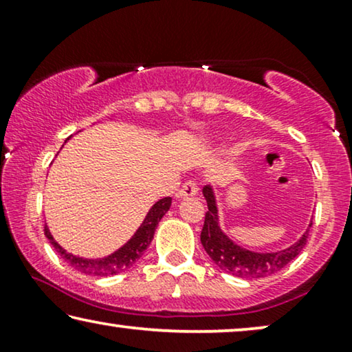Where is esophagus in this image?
<instances>
[{
    "mask_svg": "<svg viewBox=\"0 0 352 352\" xmlns=\"http://www.w3.org/2000/svg\"><path fill=\"white\" fill-rule=\"evenodd\" d=\"M199 194V184L195 181H187L184 186L177 190V199H184V197H194Z\"/></svg>",
    "mask_w": 352,
    "mask_h": 352,
    "instance_id": "esophagus-1",
    "label": "esophagus"
}]
</instances>
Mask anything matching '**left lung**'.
Returning a JSON list of instances; mask_svg holds the SVG:
<instances>
[{
  "mask_svg": "<svg viewBox=\"0 0 352 352\" xmlns=\"http://www.w3.org/2000/svg\"><path fill=\"white\" fill-rule=\"evenodd\" d=\"M204 195L206 199V204H208V211L205 213V223L200 234V240L205 252L208 253V256L223 271L242 278L267 277L285 267L305 248L307 237H309V229L306 230L305 235L295 245H292L290 248L278 253H254L250 252V250L237 247V245L230 242L221 232L218 226V213H216L214 197L208 186L204 189ZM309 228H312V223L309 224Z\"/></svg>",
  "mask_w": 352,
  "mask_h": 352,
  "instance_id": "obj_1",
  "label": "left lung"
}]
</instances>
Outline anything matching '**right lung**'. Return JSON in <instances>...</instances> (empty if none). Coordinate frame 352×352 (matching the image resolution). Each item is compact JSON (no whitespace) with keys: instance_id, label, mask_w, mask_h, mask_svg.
Wrapping results in <instances>:
<instances>
[{"instance_id":"obj_1","label":"right lung","mask_w":352,"mask_h":352,"mask_svg":"<svg viewBox=\"0 0 352 352\" xmlns=\"http://www.w3.org/2000/svg\"><path fill=\"white\" fill-rule=\"evenodd\" d=\"M171 206V197H165V199L158 200L155 205L152 206V210L148 211L147 218L144 219L141 228L138 229V232L134 234V237L129 240V242L110 254L109 258L104 259H83L76 258L74 254L67 253L64 248H60L59 245L56 243V240L51 237L50 230L45 226V235L50 240L52 247L56 248V252L60 254V258L70 264L72 267L76 269V271L88 274V276H98V277H105V276H113V274L126 271L128 267H131L134 263L138 261L139 258L142 256L144 252H146L148 245H151L153 239V232H155V228L160 223L163 214L170 210Z\"/></svg>"}]
</instances>
